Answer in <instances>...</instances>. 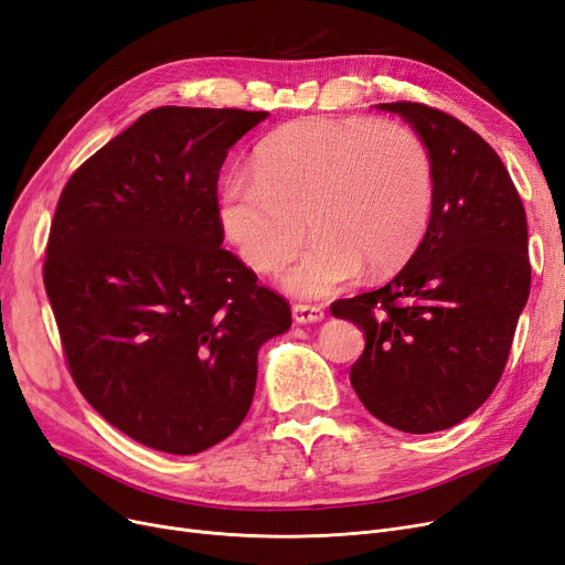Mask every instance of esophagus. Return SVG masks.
Instances as JSON below:
<instances>
[{"instance_id": "34e87169", "label": "esophagus", "mask_w": 565, "mask_h": 565, "mask_svg": "<svg viewBox=\"0 0 565 565\" xmlns=\"http://www.w3.org/2000/svg\"><path fill=\"white\" fill-rule=\"evenodd\" d=\"M291 315L299 324H310V322H320L324 318L322 306H310V303H295L291 306Z\"/></svg>"}]
</instances>
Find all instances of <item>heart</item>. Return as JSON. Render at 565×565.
Masks as SVG:
<instances>
[{
	"mask_svg": "<svg viewBox=\"0 0 565 565\" xmlns=\"http://www.w3.org/2000/svg\"><path fill=\"white\" fill-rule=\"evenodd\" d=\"M434 162L417 134L371 118H306L259 146L255 175L222 183L217 217L257 274L280 268L295 297L320 299L361 266L380 276L413 255L434 209Z\"/></svg>",
	"mask_w": 565,
	"mask_h": 565,
	"instance_id": "b5f03b06",
	"label": "heart"
}]
</instances>
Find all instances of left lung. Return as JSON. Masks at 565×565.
I'll use <instances>...</instances> for the list:
<instances>
[{
    "mask_svg": "<svg viewBox=\"0 0 565 565\" xmlns=\"http://www.w3.org/2000/svg\"><path fill=\"white\" fill-rule=\"evenodd\" d=\"M377 108L411 122L431 154V220L387 285L331 312L366 335L350 369L366 411L398 431L434 434L476 413L505 371L531 289L526 213L478 131L417 102Z\"/></svg>",
    "mask_w": 565,
    "mask_h": 565,
    "instance_id": "left-lung-1",
    "label": "left lung"
}]
</instances>
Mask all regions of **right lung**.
I'll list each match as a JSON object with an SVG mask.
<instances>
[{"mask_svg":"<svg viewBox=\"0 0 565 565\" xmlns=\"http://www.w3.org/2000/svg\"><path fill=\"white\" fill-rule=\"evenodd\" d=\"M268 113L152 108L60 194L43 262L66 366L137 443L196 455L250 411L257 350L289 329L285 297L224 250L217 178Z\"/></svg>","mask_w":565,"mask_h":565,"instance_id":"right-lung-1","label":"right lung"}]
</instances>
